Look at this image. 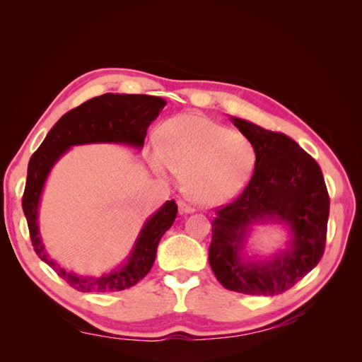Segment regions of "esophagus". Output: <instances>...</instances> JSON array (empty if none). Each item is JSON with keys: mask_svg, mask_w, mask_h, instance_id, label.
Returning a JSON list of instances; mask_svg holds the SVG:
<instances>
[{"mask_svg": "<svg viewBox=\"0 0 362 362\" xmlns=\"http://www.w3.org/2000/svg\"><path fill=\"white\" fill-rule=\"evenodd\" d=\"M179 211H180L182 214H189V213H194L196 210L193 209V206L185 204V202H179Z\"/></svg>", "mask_w": 362, "mask_h": 362, "instance_id": "34e87169", "label": "esophagus"}]
</instances>
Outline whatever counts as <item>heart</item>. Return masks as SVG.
<instances>
[{
	"instance_id": "b5f03b06",
	"label": "heart",
	"mask_w": 362,
	"mask_h": 362,
	"mask_svg": "<svg viewBox=\"0 0 362 362\" xmlns=\"http://www.w3.org/2000/svg\"><path fill=\"white\" fill-rule=\"evenodd\" d=\"M158 173L183 177V191L204 206L227 204L241 193L255 165L247 136L201 115H182L161 129L160 146L151 152Z\"/></svg>"
}]
</instances>
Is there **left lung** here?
Segmentation results:
<instances>
[{
  "label": "left lung",
  "mask_w": 362,
  "mask_h": 362,
  "mask_svg": "<svg viewBox=\"0 0 362 362\" xmlns=\"http://www.w3.org/2000/svg\"><path fill=\"white\" fill-rule=\"evenodd\" d=\"M255 148V169L247 187L211 221L209 261L222 286L250 296H279L317 266L325 250L329 197L320 166L280 132L232 117ZM279 221L291 240L266 260L245 255L252 225Z\"/></svg>",
  "instance_id": "left-lung-1"
}]
</instances>
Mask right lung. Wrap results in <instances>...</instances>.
Listing matches in <instances>:
<instances>
[{
  "instance_id": "1",
  "label": "right lung",
  "mask_w": 362,
  "mask_h": 362,
  "mask_svg": "<svg viewBox=\"0 0 362 362\" xmlns=\"http://www.w3.org/2000/svg\"><path fill=\"white\" fill-rule=\"evenodd\" d=\"M166 105L165 99L149 95L105 93L88 99L65 113L46 135L28 165V179L23 194V211L28 221L30 241L42 261L51 266L60 279L81 292H112L134 286L143 280L156 261L161 236L171 228L177 216V204L166 201L144 222L124 264L101 276L68 272L54 261L42 243L38 230V205L45 183L54 165L71 146L115 143L141 149L146 132Z\"/></svg>"
}]
</instances>
